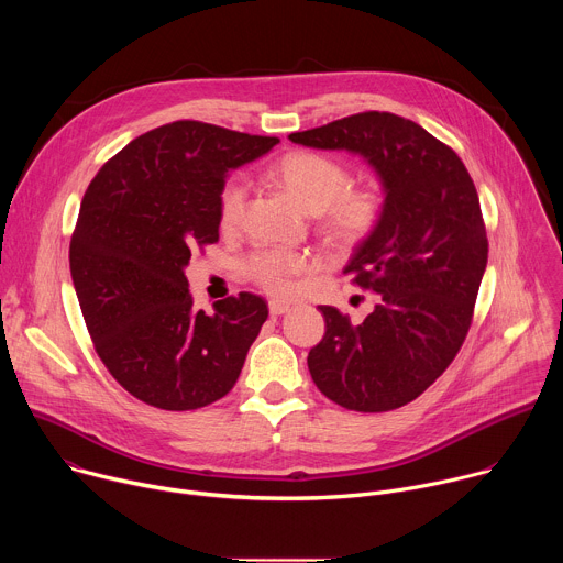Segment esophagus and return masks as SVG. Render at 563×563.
<instances>
[{"label": "esophagus", "instance_id": "esophagus-1", "mask_svg": "<svg viewBox=\"0 0 563 563\" xmlns=\"http://www.w3.org/2000/svg\"><path fill=\"white\" fill-rule=\"evenodd\" d=\"M289 302H285V300H269V313L272 316H283V313H287L289 311Z\"/></svg>", "mask_w": 563, "mask_h": 563}]
</instances>
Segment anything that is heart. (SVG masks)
<instances>
[{"label":"heart","mask_w":563,"mask_h":563,"mask_svg":"<svg viewBox=\"0 0 563 563\" xmlns=\"http://www.w3.org/2000/svg\"><path fill=\"white\" fill-rule=\"evenodd\" d=\"M276 178L309 213L323 216V231L330 243L354 247L374 231L380 218V198L369 189H350L352 176L339 159L311 153H287L276 165ZM247 180L231 178L218 198V218L222 229H233L243 218L247 202ZM307 258L285 252H258L252 256L250 276L272 294H287L294 274L307 272Z\"/></svg>","instance_id":"obj_1"}]
</instances>
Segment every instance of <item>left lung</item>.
<instances>
[{"label": "left lung", "instance_id": "obj_1", "mask_svg": "<svg viewBox=\"0 0 563 563\" xmlns=\"http://www.w3.org/2000/svg\"><path fill=\"white\" fill-rule=\"evenodd\" d=\"M294 144L347 151L374 169L380 218L343 274L374 291L361 325L323 305L325 336L309 350L316 387L356 412H387L423 394L470 330L488 238L461 157L412 120L367 111L291 133Z\"/></svg>", "mask_w": 563, "mask_h": 563}]
</instances>
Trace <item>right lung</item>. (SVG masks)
Wrapping results in <instances>:
<instances>
[{
  "mask_svg": "<svg viewBox=\"0 0 563 563\" xmlns=\"http://www.w3.org/2000/svg\"><path fill=\"white\" fill-rule=\"evenodd\" d=\"M278 137L180 120L129 142L89 185L70 238V278L113 378L159 410H198L238 380L267 320L254 294L194 309L185 269L218 240L229 172Z\"/></svg>",
  "mask_w": 563,
  "mask_h": 563,
  "instance_id": "add662e5",
  "label": "right lung"
}]
</instances>
